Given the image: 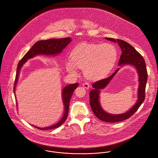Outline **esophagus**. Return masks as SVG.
Instances as JSON below:
<instances>
[{
	"label": "esophagus",
	"mask_w": 158,
	"mask_h": 158,
	"mask_svg": "<svg viewBox=\"0 0 158 158\" xmlns=\"http://www.w3.org/2000/svg\"><path fill=\"white\" fill-rule=\"evenodd\" d=\"M83 86L84 88H85L86 89H89V87H90V85L89 83H88V82H85L83 84Z\"/></svg>",
	"instance_id": "1"
}]
</instances>
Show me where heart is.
Returning a JSON list of instances; mask_svg holds the SVG:
<instances>
[{"label":"heart","mask_w":158,"mask_h":158,"mask_svg":"<svg viewBox=\"0 0 158 158\" xmlns=\"http://www.w3.org/2000/svg\"><path fill=\"white\" fill-rule=\"evenodd\" d=\"M117 58V50L111 44H86L72 52L71 61L66 63V68L72 74L77 73V68L82 69L88 78L99 79L111 71Z\"/></svg>","instance_id":"heart-1"}]
</instances>
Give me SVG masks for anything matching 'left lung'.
<instances>
[{
	"mask_svg": "<svg viewBox=\"0 0 158 158\" xmlns=\"http://www.w3.org/2000/svg\"><path fill=\"white\" fill-rule=\"evenodd\" d=\"M106 39L114 43H117L121 48L122 53L119 60L118 65L131 64V66H134L137 69L139 77L138 100L135 106H133L128 111L122 114L114 115L106 113L102 108L99 102L100 89H103L107 86L114 75L119 70V68L117 69L115 72L110 77L97 81L92 85L94 89L90 90L89 93V101L90 107L93 113L98 118L103 122L115 123L129 118L137 111L140 106L142 105L145 97V88L148 78V73L145 61L143 56L132 45L123 40L118 39L115 40L110 38H106Z\"/></svg>",
	"mask_w": 158,
	"mask_h": 158,
	"instance_id": "8db88e82",
	"label": "left lung"
}]
</instances>
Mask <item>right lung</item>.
<instances>
[{"instance_id":"add662e5","label":"right lung","mask_w":158,"mask_h":158,"mask_svg":"<svg viewBox=\"0 0 158 158\" xmlns=\"http://www.w3.org/2000/svg\"><path fill=\"white\" fill-rule=\"evenodd\" d=\"M72 40L70 38H60V39H49L47 40H42L36 42L32 47L29 50V51L23 56L21 60L19 62L18 64L16 75L14 84L13 90L15 95V89H16V85L18 82L19 74L20 72L21 68H22L23 64L26 62L28 59L31 58L36 55L38 54H43V55H56L59 54L61 52V51L67 46V45L71 42ZM78 83L71 84L68 86H66L63 90V100L64 105V114L63 115V118L61 120L55 125H52L50 127H48L46 128H39L35 126L34 127L41 130H51L55 128H58L60 127L66 120L68 117V113H69V103L73 94L74 90L77 88Z\"/></svg>"}]
</instances>
